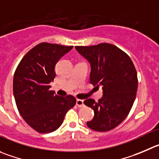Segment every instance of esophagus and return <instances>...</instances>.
<instances>
[{
    "label": "esophagus",
    "mask_w": 159,
    "mask_h": 159,
    "mask_svg": "<svg viewBox=\"0 0 159 159\" xmlns=\"http://www.w3.org/2000/svg\"><path fill=\"white\" fill-rule=\"evenodd\" d=\"M76 105L80 108H82V107L84 106V100H80V99H77L76 100Z\"/></svg>",
    "instance_id": "1"
}]
</instances>
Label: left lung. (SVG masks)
Instances as JSON below:
<instances>
[{
    "label": "left lung",
    "mask_w": 159,
    "mask_h": 159,
    "mask_svg": "<svg viewBox=\"0 0 159 159\" xmlns=\"http://www.w3.org/2000/svg\"><path fill=\"white\" fill-rule=\"evenodd\" d=\"M75 48L90 63V84L102 86L103 90L97 102L91 98L84 101L94 111L87 126L98 132L111 130L127 117L135 101L138 85L135 66L126 52L111 43Z\"/></svg>",
    "instance_id": "left-lung-1"
}]
</instances>
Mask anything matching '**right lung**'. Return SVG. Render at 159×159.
Listing matches in <instances>:
<instances>
[{"mask_svg":"<svg viewBox=\"0 0 159 159\" xmlns=\"http://www.w3.org/2000/svg\"><path fill=\"white\" fill-rule=\"evenodd\" d=\"M72 48L39 43L24 55L15 72L13 93L18 110L29 126L40 134L58 129L76 103L72 95L60 97L50 90L56 63Z\"/></svg>","mask_w":159,"mask_h":159,"instance_id":"add662e5","label":"right lung"}]
</instances>
